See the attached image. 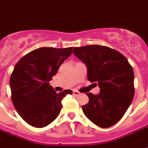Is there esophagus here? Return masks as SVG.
Segmentation results:
<instances>
[{"mask_svg": "<svg viewBox=\"0 0 148 148\" xmlns=\"http://www.w3.org/2000/svg\"><path fill=\"white\" fill-rule=\"evenodd\" d=\"M73 94H74V96H79L81 94V93H79L78 91H77V90H74V91H73Z\"/></svg>", "mask_w": 148, "mask_h": 148, "instance_id": "34e87169", "label": "esophagus"}]
</instances>
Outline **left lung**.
I'll use <instances>...</instances> for the list:
<instances>
[{
    "label": "left lung",
    "mask_w": 148,
    "mask_h": 148,
    "mask_svg": "<svg viewBox=\"0 0 148 148\" xmlns=\"http://www.w3.org/2000/svg\"><path fill=\"white\" fill-rule=\"evenodd\" d=\"M73 53L86 66L88 80L100 88L97 95L87 93L90 100L82 106L84 114L99 127H111L133 100V69L121 53L106 46L74 47Z\"/></svg>",
    "instance_id": "left-lung-1"
}]
</instances>
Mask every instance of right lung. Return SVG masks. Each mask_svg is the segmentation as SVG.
Masks as SVG:
<instances>
[{"label": "right lung", "mask_w": 148, "mask_h": 148, "mask_svg": "<svg viewBox=\"0 0 148 148\" xmlns=\"http://www.w3.org/2000/svg\"><path fill=\"white\" fill-rule=\"evenodd\" d=\"M73 47H40L29 52L16 64L10 77L12 101L27 124L43 127L57 118L62 101L71 90L56 93L49 82L72 54Z\"/></svg>", "instance_id": "1"}]
</instances>
